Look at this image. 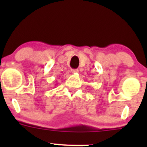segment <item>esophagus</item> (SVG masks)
I'll return each mask as SVG.
<instances>
[{
    "label": "esophagus",
    "mask_w": 147,
    "mask_h": 147,
    "mask_svg": "<svg viewBox=\"0 0 147 147\" xmlns=\"http://www.w3.org/2000/svg\"><path fill=\"white\" fill-rule=\"evenodd\" d=\"M72 73H78L79 72V70L78 69H72Z\"/></svg>",
    "instance_id": "obj_1"
}]
</instances>
